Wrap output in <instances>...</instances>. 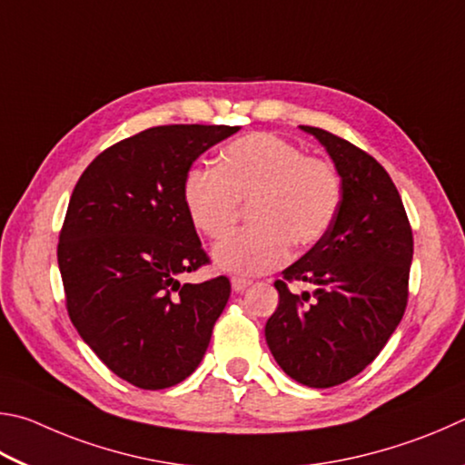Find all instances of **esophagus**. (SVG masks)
Returning a JSON list of instances; mask_svg holds the SVG:
<instances>
[{
  "instance_id": "esophagus-1",
  "label": "esophagus",
  "mask_w": 465,
  "mask_h": 465,
  "mask_svg": "<svg viewBox=\"0 0 465 465\" xmlns=\"http://www.w3.org/2000/svg\"><path fill=\"white\" fill-rule=\"evenodd\" d=\"M231 283H232V290H234V292H242V290L251 286V280H245V278H232Z\"/></svg>"
}]
</instances>
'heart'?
I'll return each mask as SVG.
<instances>
[{
  "mask_svg": "<svg viewBox=\"0 0 465 465\" xmlns=\"http://www.w3.org/2000/svg\"><path fill=\"white\" fill-rule=\"evenodd\" d=\"M193 226L223 239L251 203L253 226L214 247L224 272L259 275L288 262L292 242L311 247L329 232L341 206V177L331 163L270 133L247 134L220 154L218 167H193L183 182Z\"/></svg>",
  "mask_w": 465,
  "mask_h": 465,
  "instance_id": "obj_1",
  "label": "heart"
}]
</instances>
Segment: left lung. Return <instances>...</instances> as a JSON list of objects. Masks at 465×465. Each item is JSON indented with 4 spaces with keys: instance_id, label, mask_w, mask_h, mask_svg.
I'll return each instance as SVG.
<instances>
[{
    "instance_id": "8db88e82",
    "label": "left lung",
    "mask_w": 465,
    "mask_h": 465,
    "mask_svg": "<svg viewBox=\"0 0 465 465\" xmlns=\"http://www.w3.org/2000/svg\"><path fill=\"white\" fill-rule=\"evenodd\" d=\"M341 175V206L329 232L275 280L280 304L265 341L280 368L311 388H332L376 360L409 302L412 228L388 171L329 130L302 126ZM312 282L292 295L287 283Z\"/></svg>"
}]
</instances>
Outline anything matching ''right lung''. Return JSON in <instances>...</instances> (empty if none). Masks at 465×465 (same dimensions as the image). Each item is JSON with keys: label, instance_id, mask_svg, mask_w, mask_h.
<instances>
[{"label": "right lung", "instance_id": "obj_1", "mask_svg": "<svg viewBox=\"0 0 465 465\" xmlns=\"http://www.w3.org/2000/svg\"><path fill=\"white\" fill-rule=\"evenodd\" d=\"M239 128H146L97 154L71 193L56 247L69 319L108 370L136 388L190 376L231 296L224 275L177 278L210 263L183 202L187 171Z\"/></svg>", "mask_w": 465, "mask_h": 465}]
</instances>
